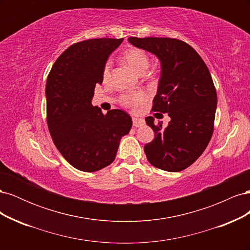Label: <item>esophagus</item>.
<instances>
[{
	"instance_id": "esophagus-1",
	"label": "esophagus",
	"mask_w": 250,
	"mask_h": 250,
	"mask_svg": "<svg viewBox=\"0 0 250 250\" xmlns=\"http://www.w3.org/2000/svg\"><path fill=\"white\" fill-rule=\"evenodd\" d=\"M132 123L134 127H142L145 125V121L140 118H132Z\"/></svg>"
}]
</instances>
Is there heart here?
<instances>
[{
	"label": "heart",
	"mask_w": 250,
	"mask_h": 250,
	"mask_svg": "<svg viewBox=\"0 0 250 250\" xmlns=\"http://www.w3.org/2000/svg\"><path fill=\"white\" fill-rule=\"evenodd\" d=\"M123 59L133 71H135L140 75L145 74L150 64V59L147 53L142 49L134 48V47L127 49L124 52ZM109 75H110V62H107L105 64L104 70H103V79L107 80L109 78ZM146 98L147 96L144 92L124 94L122 97H121V103L127 107L134 108L145 101Z\"/></svg>",
	"instance_id": "1"
}]
</instances>
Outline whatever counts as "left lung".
Masks as SVG:
<instances>
[{
    "label": "left lung",
    "mask_w": 250,
    "mask_h": 250,
    "mask_svg": "<svg viewBox=\"0 0 250 250\" xmlns=\"http://www.w3.org/2000/svg\"><path fill=\"white\" fill-rule=\"evenodd\" d=\"M131 44L154 54L161 62V78L152 111L168 113L164 128L146 123L155 138L144 147L154 167L179 172L191 166L206 150L214 131L217 94L207 64L190 44L169 37H129ZM160 115V113H155Z\"/></svg>",
    "instance_id": "1"
}]
</instances>
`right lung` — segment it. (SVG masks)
<instances>
[{
  "label": "right lung",
  "instance_id": "add662e5",
  "mask_svg": "<svg viewBox=\"0 0 250 250\" xmlns=\"http://www.w3.org/2000/svg\"><path fill=\"white\" fill-rule=\"evenodd\" d=\"M123 39H96L72 44L53 64L46 84L47 122L53 142L74 168L101 170L115 161L132 120L121 109L103 115L92 99L111 53Z\"/></svg>",
  "mask_w": 250,
  "mask_h": 250
}]
</instances>
